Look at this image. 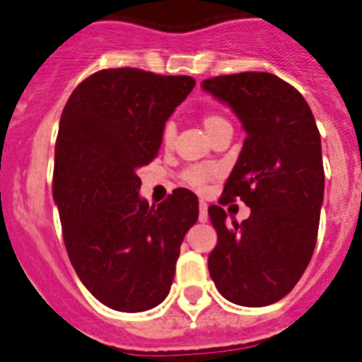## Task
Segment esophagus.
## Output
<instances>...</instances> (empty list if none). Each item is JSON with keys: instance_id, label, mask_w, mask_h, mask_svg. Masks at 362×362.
I'll return each instance as SVG.
<instances>
[{"instance_id": "obj_1", "label": "esophagus", "mask_w": 362, "mask_h": 362, "mask_svg": "<svg viewBox=\"0 0 362 362\" xmlns=\"http://www.w3.org/2000/svg\"><path fill=\"white\" fill-rule=\"evenodd\" d=\"M199 221L201 223L208 221V204L204 201L199 202Z\"/></svg>"}]
</instances>
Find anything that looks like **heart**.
Instances as JSON below:
<instances>
[{"instance_id": "obj_1", "label": "heart", "mask_w": 362, "mask_h": 362, "mask_svg": "<svg viewBox=\"0 0 362 362\" xmlns=\"http://www.w3.org/2000/svg\"><path fill=\"white\" fill-rule=\"evenodd\" d=\"M202 126H204V130L206 134L210 135H216L217 132L221 130H227V128H232L230 122H228L223 115L219 113H206L202 117ZM160 141H161V146L163 148H171L173 141H175V124L173 122H167L163 128H161V134H160ZM219 175L216 167L211 165H191L187 169H184L182 173V182L186 184V186L193 187V189H202V187L206 186L208 182L214 180L216 176Z\"/></svg>"}]
</instances>
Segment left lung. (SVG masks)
Segmentation results:
<instances>
[{"label":"left lung","instance_id":"left-lung-1","mask_svg":"<svg viewBox=\"0 0 362 362\" xmlns=\"http://www.w3.org/2000/svg\"><path fill=\"white\" fill-rule=\"evenodd\" d=\"M201 85L227 102L247 132L219 204L240 198L252 208L242 223H227L221 206L208 208L217 232L208 269L225 299L266 307L298 284L313 258L325 182L318 126L301 93L269 72Z\"/></svg>","mask_w":362,"mask_h":362}]
</instances>
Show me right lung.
<instances>
[{
    "label": "right lung",
    "mask_w": 362,
    "mask_h": 362,
    "mask_svg": "<svg viewBox=\"0 0 362 362\" xmlns=\"http://www.w3.org/2000/svg\"><path fill=\"white\" fill-rule=\"evenodd\" d=\"M195 87L189 76L98 70L70 95L55 143L54 199L64 247L100 303L143 313L167 298L182 240L199 219L195 193L178 187L158 206L139 197L137 169Z\"/></svg>",
    "instance_id": "obj_1"
}]
</instances>
